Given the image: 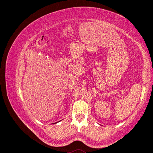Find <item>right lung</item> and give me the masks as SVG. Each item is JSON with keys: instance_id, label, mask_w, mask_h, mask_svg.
<instances>
[{"instance_id": "add662e5", "label": "right lung", "mask_w": 153, "mask_h": 153, "mask_svg": "<svg viewBox=\"0 0 153 153\" xmlns=\"http://www.w3.org/2000/svg\"><path fill=\"white\" fill-rule=\"evenodd\" d=\"M55 123H53V124H55Z\"/></svg>"}]
</instances>
